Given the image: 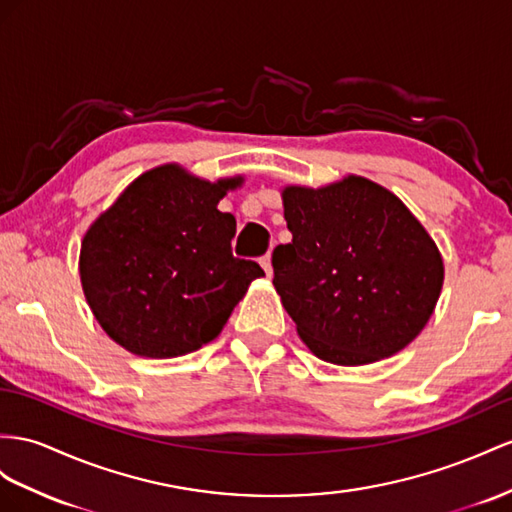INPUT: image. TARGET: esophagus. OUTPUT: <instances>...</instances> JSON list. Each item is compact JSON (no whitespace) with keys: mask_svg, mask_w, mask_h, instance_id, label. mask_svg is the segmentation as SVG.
I'll return each mask as SVG.
<instances>
[{"mask_svg":"<svg viewBox=\"0 0 512 512\" xmlns=\"http://www.w3.org/2000/svg\"><path fill=\"white\" fill-rule=\"evenodd\" d=\"M259 264H261V268H264V270H266V274L270 277V274H272V259H270V255H264V257H261V259H259Z\"/></svg>","mask_w":512,"mask_h":512,"instance_id":"1","label":"esophagus"}]
</instances>
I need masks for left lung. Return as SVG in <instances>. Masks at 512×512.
<instances>
[{"mask_svg":"<svg viewBox=\"0 0 512 512\" xmlns=\"http://www.w3.org/2000/svg\"><path fill=\"white\" fill-rule=\"evenodd\" d=\"M290 244L272 253L274 290L322 361L365 365L422 333L441 294L437 244L396 194L348 175L281 192Z\"/></svg>","mask_w":512,"mask_h":512,"instance_id":"8db88e82","label":"left lung"}]
</instances>
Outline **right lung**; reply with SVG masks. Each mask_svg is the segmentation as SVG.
Wrapping results in <instances>:
<instances>
[{"instance_id":"1","label":"right lung","mask_w":512,"mask_h":512,"mask_svg":"<svg viewBox=\"0 0 512 512\" xmlns=\"http://www.w3.org/2000/svg\"><path fill=\"white\" fill-rule=\"evenodd\" d=\"M242 177L216 183L179 164L147 170L86 231L80 251L84 296L101 329L138 357L199 350L227 324L255 261L231 255L235 218L218 203Z\"/></svg>"}]
</instances>
